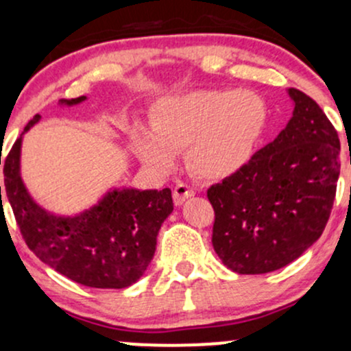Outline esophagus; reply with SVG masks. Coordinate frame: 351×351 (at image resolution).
I'll return each instance as SVG.
<instances>
[{
    "instance_id": "34e87169",
    "label": "esophagus",
    "mask_w": 351,
    "mask_h": 351,
    "mask_svg": "<svg viewBox=\"0 0 351 351\" xmlns=\"http://www.w3.org/2000/svg\"><path fill=\"white\" fill-rule=\"evenodd\" d=\"M191 196H195V189L184 183H178L175 189H173V201H175L176 206H181Z\"/></svg>"
}]
</instances>
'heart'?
<instances>
[{"mask_svg": "<svg viewBox=\"0 0 351 351\" xmlns=\"http://www.w3.org/2000/svg\"><path fill=\"white\" fill-rule=\"evenodd\" d=\"M269 110L254 92L195 90L155 104L148 125H134L128 142L140 160L168 170L184 150L188 170L201 180L231 178L251 162L267 128Z\"/></svg>", "mask_w": 351, "mask_h": 351, "instance_id": "obj_1", "label": "heart"}]
</instances>
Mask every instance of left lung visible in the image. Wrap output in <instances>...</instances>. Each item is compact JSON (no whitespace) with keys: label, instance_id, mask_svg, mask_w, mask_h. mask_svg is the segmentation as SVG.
I'll list each match as a JSON object with an SVG mask.
<instances>
[{"label":"left lung","instance_id":"8db88e82","mask_svg":"<svg viewBox=\"0 0 351 351\" xmlns=\"http://www.w3.org/2000/svg\"><path fill=\"white\" fill-rule=\"evenodd\" d=\"M292 119L241 171L208 189L213 247L237 274L293 263L322 236L340 175V140L318 104L289 88Z\"/></svg>","mask_w":351,"mask_h":351}]
</instances>
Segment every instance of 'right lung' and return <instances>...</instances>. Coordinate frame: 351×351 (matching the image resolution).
Wrapping results in <instances>:
<instances>
[{
	"mask_svg": "<svg viewBox=\"0 0 351 351\" xmlns=\"http://www.w3.org/2000/svg\"><path fill=\"white\" fill-rule=\"evenodd\" d=\"M84 100L86 95L64 99L59 106L72 107ZM39 120L41 115H36L24 127L3 168L8 201L27 247L77 284L94 289L130 287L152 263L156 236L173 211L171 189L112 188L77 215L47 211L31 196L21 176L23 135Z\"/></svg>",
	"mask_w": 351,
	"mask_h": 351,
	"instance_id": "obj_1",
	"label": "right lung"
}]
</instances>
